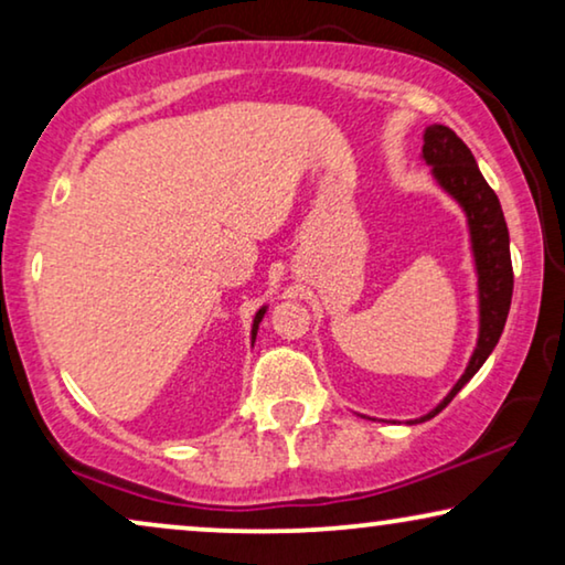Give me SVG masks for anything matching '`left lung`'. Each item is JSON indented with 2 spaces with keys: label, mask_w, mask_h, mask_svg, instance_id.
<instances>
[{
  "label": "left lung",
  "mask_w": 565,
  "mask_h": 565,
  "mask_svg": "<svg viewBox=\"0 0 565 565\" xmlns=\"http://www.w3.org/2000/svg\"><path fill=\"white\" fill-rule=\"evenodd\" d=\"M422 159L431 167V174H435L439 188L458 200V205L466 211L470 249H473L478 273V321H481V327H478V344L473 354H470V362L466 373L460 375V381L452 385V391L429 414H424L422 419H414L408 424H419L437 416L458 396L462 385L481 370L483 362L493 352V347H497L501 331H504L514 290L504 211H501L497 192L483 180L473 153L455 136V130L435 122V126L424 130Z\"/></svg>",
  "instance_id": "obj_1"
}]
</instances>
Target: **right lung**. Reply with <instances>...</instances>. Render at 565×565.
<instances>
[{"label":"right lung","instance_id":"add662e5","mask_svg":"<svg viewBox=\"0 0 565 565\" xmlns=\"http://www.w3.org/2000/svg\"><path fill=\"white\" fill-rule=\"evenodd\" d=\"M265 313H267V306H262L259 311H257V316H254V323H252V344H254V339H257V329H259V321L265 319Z\"/></svg>","mask_w":565,"mask_h":565}]
</instances>
